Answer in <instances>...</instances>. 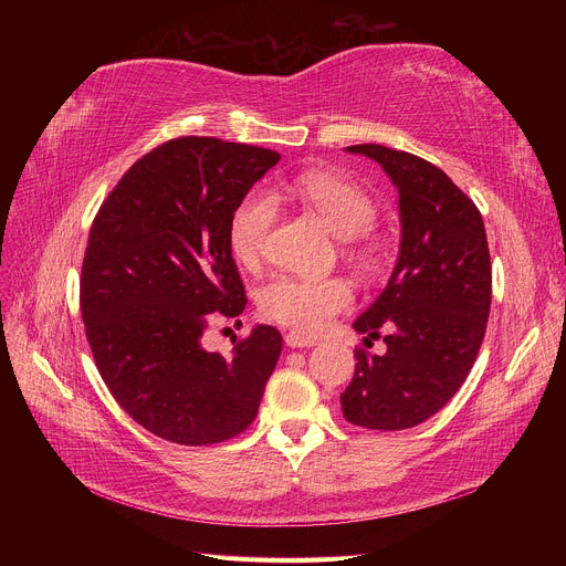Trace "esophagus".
<instances>
[{"instance_id":"esophagus-1","label":"esophagus","mask_w":566,"mask_h":566,"mask_svg":"<svg viewBox=\"0 0 566 566\" xmlns=\"http://www.w3.org/2000/svg\"><path fill=\"white\" fill-rule=\"evenodd\" d=\"M284 344H286L289 348H310V346H316L318 342L312 339V337H305V335H301V333H286V335H284Z\"/></svg>"}]
</instances>
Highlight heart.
Masks as SVG:
<instances>
[{
	"mask_svg": "<svg viewBox=\"0 0 566 566\" xmlns=\"http://www.w3.org/2000/svg\"><path fill=\"white\" fill-rule=\"evenodd\" d=\"M298 201L342 241H350V259L363 271H374L378 248L365 241V231L376 222V203L360 186L346 178L307 169L273 186V192L254 190L235 206L229 220V248L238 263L254 265L261 259L265 238L271 233L280 206ZM353 305V291L344 280H301L275 275L259 289V310L303 335L321 333L337 314Z\"/></svg>",
	"mask_w": 566,
	"mask_h": 566,
	"instance_id": "1",
	"label": "heart"
}]
</instances>
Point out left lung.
<instances>
[{"label":"left lung","mask_w":566,"mask_h":566,"mask_svg":"<svg viewBox=\"0 0 566 566\" xmlns=\"http://www.w3.org/2000/svg\"><path fill=\"white\" fill-rule=\"evenodd\" d=\"M382 167L399 195V254L378 298L353 323L385 353L355 350L342 392L350 424L378 431L418 427L448 403L478 358L491 312L484 220L436 165L380 144L346 146Z\"/></svg>","instance_id":"obj_1"}]
</instances>
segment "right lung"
Listing matches in <instances>:
<instances>
[{
	"label": "right lung",
	"instance_id": "obj_1",
	"mask_svg": "<svg viewBox=\"0 0 566 566\" xmlns=\"http://www.w3.org/2000/svg\"><path fill=\"white\" fill-rule=\"evenodd\" d=\"M277 163L268 148L178 137L137 160L94 220L80 280L86 339L118 406L158 438L213 444L256 418L282 335L256 325L229 355L201 337L206 314L245 310L229 220Z\"/></svg>",
	"mask_w": 566,
	"mask_h": 566
}]
</instances>
